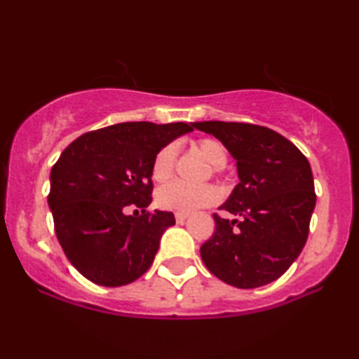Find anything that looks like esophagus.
<instances>
[{
	"mask_svg": "<svg viewBox=\"0 0 359 359\" xmlns=\"http://www.w3.org/2000/svg\"><path fill=\"white\" fill-rule=\"evenodd\" d=\"M187 217H189V214H182V212L175 214V221L177 222H184L185 219H187Z\"/></svg>",
	"mask_w": 359,
	"mask_h": 359,
	"instance_id": "esophagus-1",
	"label": "esophagus"
}]
</instances>
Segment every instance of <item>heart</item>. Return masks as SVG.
Segmentation results:
<instances>
[{"label":"heart","instance_id":"heart-1","mask_svg":"<svg viewBox=\"0 0 359 359\" xmlns=\"http://www.w3.org/2000/svg\"><path fill=\"white\" fill-rule=\"evenodd\" d=\"M194 151L208 162L214 168H222L228 160V150L219 140L201 138L192 145ZM175 163V148L174 145H167L160 148L151 163V177L156 182H165L170 179L174 172ZM219 197L212 185H199V187H189L180 182H170L156 191V204L167 211H175L182 214H191L197 209L208 208L214 204Z\"/></svg>","mask_w":359,"mask_h":359}]
</instances>
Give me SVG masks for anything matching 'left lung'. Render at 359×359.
Wrapping results in <instances>:
<instances>
[{
    "label": "left lung",
    "instance_id": "left-lung-1",
    "mask_svg": "<svg viewBox=\"0 0 359 359\" xmlns=\"http://www.w3.org/2000/svg\"><path fill=\"white\" fill-rule=\"evenodd\" d=\"M194 128L216 137L236 160L240 182L214 214L216 231L201 246L212 275L228 285L257 288L273 282L297 259L316 208L309 160L285 137L248 123L203 121Z\"/></svg>",
    "mask_w": 359,
    "mask_h": 359
}]
</instances>
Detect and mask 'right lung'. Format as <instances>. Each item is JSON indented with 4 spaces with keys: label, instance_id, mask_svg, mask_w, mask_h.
Masks as SVG:
<instances>
[{
    "label": "right lung",
    "instance_id": "obj_1",
    "mask_svg": "<svg viewBox=\"0 0 359 359\" xmlns=\"http://www.w3.org/2000/svg\"><path fill=\"white\" fill-rule=\"evenodd\" d=\"M185 123H119L89 131L62 151L50 172L48 208L74 269L102 287L135 282L150 269L172 212H147L151 163L160 148L192 131ZM137 205L142 217H128Z\"/></svg>",
    "mask_w": 359,
    "mask_h": 359
}]
</instances>
